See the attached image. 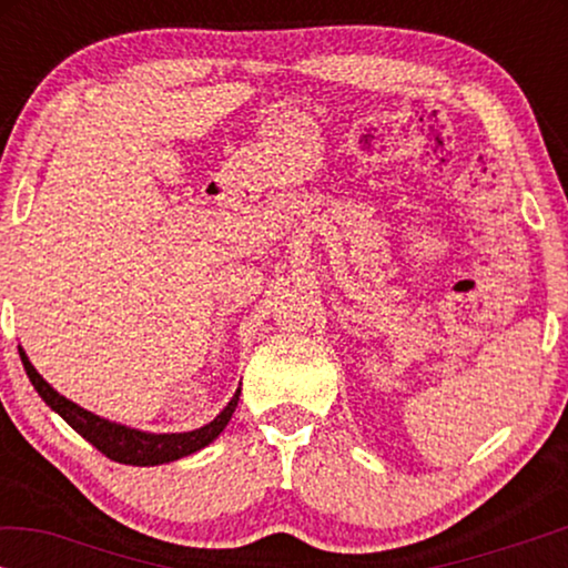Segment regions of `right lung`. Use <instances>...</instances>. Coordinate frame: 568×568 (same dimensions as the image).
<instances>
[{
  "mask_svg": "<svg viewBox=\"0 0 568 568\" xmlns=\"http://www.w3.org/2000/svg\"><path fill=\"white\" fill-rule=\"evenodd\" d=\"M18 348H20L22 367H26L30 383H33L38 395L45 400V406L57 410V414L64 418L77 434H82L92 447H98L105 457H111V460L123 463V465H162V463H173V460H181L185 455L199 453V449L212 445V442L224 432V426L230 424V418L235 414L237 400H240V387H237L227 406L220 410V416L193 432L154 434V432L131 429V426L108 422V418L77 406L74 400H69L59 390H53V387L38 375L33 364H30L26 348L22 346Z\"/></svg>",
  "mask_w": 568,
  "mask_h": 568,
  "instance_id": "right-lung-1",
  "label": "right lung"
}]
</instances>
